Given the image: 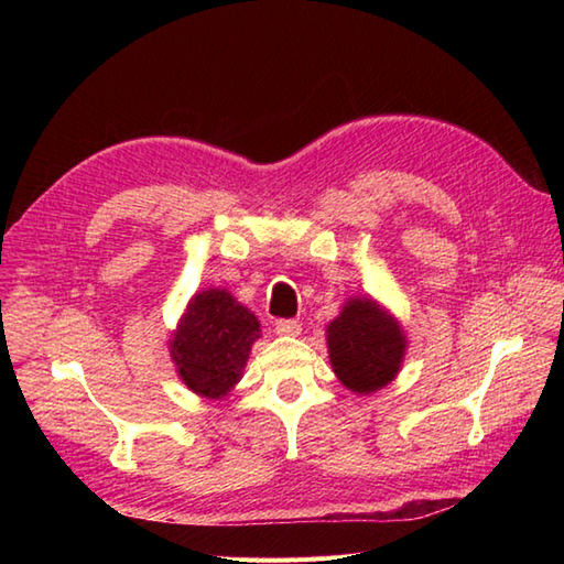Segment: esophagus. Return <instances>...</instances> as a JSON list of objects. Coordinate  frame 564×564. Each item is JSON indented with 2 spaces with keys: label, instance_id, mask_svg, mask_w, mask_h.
<instances>
[{
  "label": "esophagus",
  "instance_id": "obj_1",
  "mask_svg": "<svg viewBox=\"0 0 564 564\" xmlns=\"http://www.w3.org/2000/svg\"><path fill=\"white\" fill-rule=\"evenodd\" d=\"M273 329H275V334H289V337H295V334H301V322H297V319H275Z\"/></svg>",
  "mask_w": 564,
  "mask_h": 564
}]
</instances>
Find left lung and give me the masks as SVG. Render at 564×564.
Here are the masks:
<instances>
[{"instance_id": "obj_1", "label": "left lung", "mask_w": 564, "mask_h": 564, "mask_svg": "<svg viewBox=\"0 0 564 564\" xmlns=\"http://www.w3.org/2000/svg\"><path fill=\"white\" fill-rule=\"evenodd\" d=\"M334 373L354 392H376L398 376L404 337L373 301H351L327 329Z\"/></svg>"}]
</instances>
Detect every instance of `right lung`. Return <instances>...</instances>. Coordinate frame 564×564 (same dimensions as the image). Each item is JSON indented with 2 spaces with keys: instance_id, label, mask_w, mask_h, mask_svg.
<instances>
[{
  "instance_id": "obj_1",
  "label": "right lung",
  "mask_w": 564,
  "mask_h": 564,
  "mask_svg": "<svg viewBox=\"0 0 564 564\" xmlns=\"http://www.w3.org/2000/svg\"><path fill=\"white\" fill-rule=\"evenodd\" d=\"M259 322L235 297L210 289L194 295L172 339V356L186 386L218 400L242 378Z\"/></svg>"
}]
</instances>
